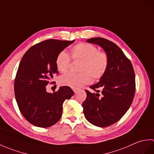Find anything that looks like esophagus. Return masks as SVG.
I'll use <instances>...</instances> for the list:
<instances>
[{
	"label": "esophagus",
	"instance_id": "34e87169",
	"mask_svg": "<svg viewBox=\"0 0 154 154\" xmlns=\"http://www.w3.org/2000/svg\"><path fill=\"white\" fill-rule=\"evenodd\" d=\"M73 90L75 93H77L78 92V91H79V89H75V88H73Z\"/></svg>",
	"mask_w": 154,
	"mask_h": 154
}]
</instances>
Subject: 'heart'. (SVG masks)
Returning <instances> with one entry per match:
<instances>
[{"mask_svg":"<svg viewBox=\"0 0 154 154\" xmlns=\"http://www.w3.org/2000/svg\"><path fill=\"white\" fill-rule=\"evenodd\" d=\"M71 57L73 60H81L79 73L69 72L60 78L62 85L79 88L92 81L99 80L106 73L109 65V57L106 51L99 50L95 45L81 42L71 48ZM71 58L66 52L61 51L55 60L58 71L61 73L67 72L70 67Z\"/></svg>","mask_w":154,"mask_h":154,"instance_id":"b5f03b06","label":"heart"}]
</instances>
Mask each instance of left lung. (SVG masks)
I'll list each match as a JSON object with an SVG mask.
<instances>
[{"label":"left lung","instance_id":"obj_1","mask_svg":"<svg viewBox=\"0 0 154 154\" xmlns=\"http://www.w3.org/2000/svg\"><path fill=\"white\" fill-rule=\"evenodd\" d=\"M87 42L104 49L109 55V65L99 82L90 87L97 93L85 90L83 112L93 125L107 127L118 122L131 105L136 90L134 71L131 61L114 42L103 38Z\"/></svg>","mask_w":154,"mask_h":154}]
</instances>
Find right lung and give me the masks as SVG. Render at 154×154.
Listing matches in <instances>:
<instances>
[{"label": "right lung", "mask_w": 154, "mask_h": 154, "mask_svg": "<svg viewBox=\"0 0 154 154\" xmlns=\"http://www.w3.org/2000/svg\"><path fill=\"white\" fill-rule=\"evenodd\" d=\"M73 41L50 39L35 44L24 54L14 80V94L19 110L32 125L47 128L57 123L62 115L63 103L74 92L63 86L53 94L45 86L59 72L55 65L57 55Z\"/></svg>", "instance_id": "right-lung-1"}]
</instances>
